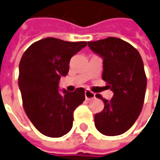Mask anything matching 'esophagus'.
I'll return each instance as SVG.
<instances>
[{
  "label": "esophagus",
  "instance_id": "esophagus-1",
  "mask_svg": "<svg viewBox=\"0 0 160 160\" xmlns=\"http://www.w3.org/2000/svg\"><path fill=\"white\" fill-rule=\"evenodd\" d=\"M84 95H85L86 100H91V99H92V98H95V93H93L92 92H91L90 90H85Z\"/></svg>",
  "mask_w": 160,
  "mask_h": 160
}]
</instances>
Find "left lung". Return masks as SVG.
Listing matches in <instances>:
<instances>
[{"label":"left lung","mask_w":160,"mask_h":160,"mask_svg":"<svg viewBox=\"0 0 160 160\" xmlns=\"http://www.w3.org/2000/svg\"><path fill=\"white\" fill-rule=\"evenodd\" d=\"M88 46L103 58L102 79L113 92L111 100L96 95L105 108L95 114V127L105 136L122 135L137 121L144 101L147 79L141 55L129 43L118 38L90 41Z\"/></svg>","instance_id":"left-lung-1"}]
</instances>
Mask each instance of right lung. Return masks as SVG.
Wrapping results in <instances>:
<instances>
[{"label": "right lung", "instance_id": "right-lung-1", "mask_svg": "<svg viewBox=\"0 0 160 160\" xmlns=\"http://www.w3.org/2000/svg\"><path fill=\"white\" fill-rule=\"evenodd\" d=\"M87 42H68L46 38L32 44L19 63L18 86L22 106L34 127L49 138H61L72 128L73 112L85 99L84 89L59 92L69 62Z\"/></svg>", "mask_w": 160, "mask_h": 160}]
</instances>
